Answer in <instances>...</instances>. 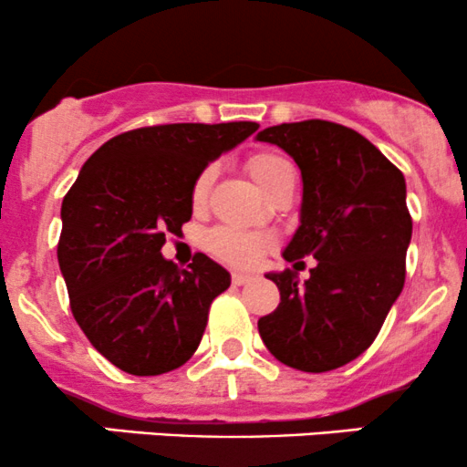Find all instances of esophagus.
<instances>
[{"label": "esophagus", "mask_w": 467, "mask_h": 467, "mask_svg": "<svg viewBox=\"0 0 467 467\" xmlns=\"http://www.w3.org/2000/svg\"><path fill=\"white\" fill-rule=\"evenodd\" d=\"M252 275H244V272H233V283L234 285H245V283L252 281Z\"/></svg>", "instance_id": "1"}]
</instances>
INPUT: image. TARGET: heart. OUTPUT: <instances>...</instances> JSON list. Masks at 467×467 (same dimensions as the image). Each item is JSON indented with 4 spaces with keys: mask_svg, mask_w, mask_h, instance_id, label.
Here are the masks:
<instances>
[{
    "mask_svg": "<svg viewBox=\"0 0 467 467\" xmlns=\"http://www.w3.org/2000/svg\"><path fill=\"white\" fill-rule=\"evenodd\" d=\"M289 171H292V164L276 153H256L248 160V173L264 191L270 189L278 178H283V175L289 173ZM215 175H217L215 164H208L206 169L197 175L191 189L192 206L195 208L206 206L208 195H211V189H213V182H215ZM206 245L217 259L226 261L230 265L252 267L254 264H259L261 256L265 254L267 245L270 244H267V239L264 237L241 233V230L217 228L208 234Z\"/></svg>",
    "mask_w": 467,
    "mask_h": 467,
    "instance_id": "obj_1",
    "label": "heart"
}]
</instances>
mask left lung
Returning <instances> with one entry per match:
<instances>
[{
	"mask_svg": "<svg viewBox=\"0 0 467 467\" xmlns=\"http://www.w3.org/2000/svg\"><path fill=\"white\" fill-rule=\"evenodd\" d=\"M256 140L301 169V226L283 259L318 261L303 283L289 267L267 272L281 303L259 318V334L278 362L331 371L371 347L404 287L412 234L404 175L367 138L329 120L283 122Z\"/></svg>",
	"mask_w": 467,
	"mask_h": 467,
	"instance_id": "obj_1",
	"label": "left lung"
}]
</instances>
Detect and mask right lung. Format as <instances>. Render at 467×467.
I'll return each instance as SVG.
<instances>
[{
	"label": "right lung",
	"mask_w": 467,
	"mask_h": 467,
	"mask_svg": "<svg viewBox=\"0 0 467 467\" xmlns=\"http://www.w3.org/2000/svg\"><path fill=\"white\" fill-rule=\"evenodd\" d=\"M256 130L244 120L125 131L89 155L63 197L57 254L69 307L120 371L169 373L200 347L230 275L202 252L180 270L160 250L191 219L197 175Z\"/></svg>",
	"instance_id": "add662e5"
}]
</instances>
